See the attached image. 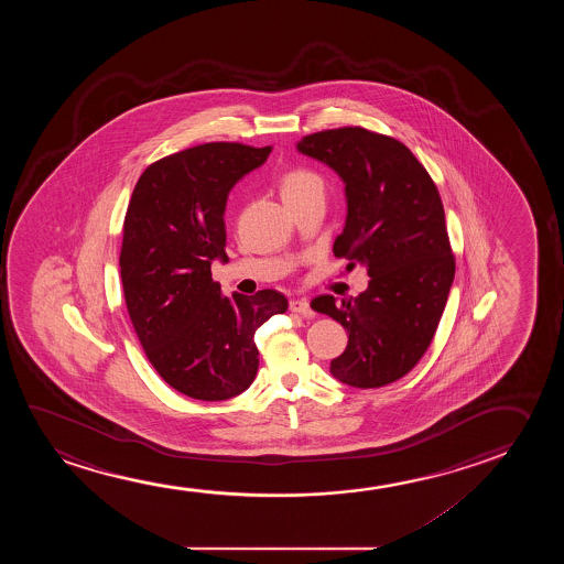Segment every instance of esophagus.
Returning <instances> with one entry per match:
<instances>
[{
    "mask_svg": "<svg viewBox=\"0 0 564 564\" xmlns=\"http://www.w3.org/2000/svg\"><path fill=\"white\" fill-rule=\"evenodd\" d=\"M289 308L294 314H301L304 317L314 316V310L310 308V302L306 299H293V301L289 302Z\"/></svg>",
    "mask_w": 564,
    "mask_h": 564,
    "instance_id": "obj_1",
    "label": "esophagus"
}]
</instances>
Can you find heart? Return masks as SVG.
Wrapping results in <instances>:
<instances>
[{
  "mask_svg": "<svg viewBox=\"0 0 564 564\" xmlns=\"http://www.w3.org/2000/svg\"><path fill=\"white\" fill-rule=\"evenodd\" d=\"M281 196L286 206H293L299 202L308 200V198H324L325 185L324 178L317 175L316 171L291 170L281 178Z\"/></svg>",
  "mask_w": 564,
  "mask_h": 564,
  "instance_id": "heart-1",
  "label": "heart"
}]
</instances>
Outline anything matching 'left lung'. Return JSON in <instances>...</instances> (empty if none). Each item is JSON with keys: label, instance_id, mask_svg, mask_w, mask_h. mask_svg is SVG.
I'll return each mask as SVG.
<instances>
[{"label": "left lung", "instance_id": "left-lung-1", "mask_svg": "<svg viewBox=\"0 0 564 564\" xmlns=\"http://www.w3.org/2000/svg\"><path fill=\"white\" fill-rule=\"evenodd\" d=\"M296 150L343 178L347 221L333 254L347 258V270L360 263L370 275L356 299L312 301L348 333L329 370L358 389L393 383L432 345L455 279L440 191L402 142L362 127L314 132Z\"/></svg>", "mask_w": 564, "mask_h": 564}]
</instances>
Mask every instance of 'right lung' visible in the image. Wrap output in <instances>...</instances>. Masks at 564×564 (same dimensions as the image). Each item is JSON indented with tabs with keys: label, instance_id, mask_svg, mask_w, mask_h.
Here are the masks:
<instances>
[{
	"label": "right lung",
	"instance_id": "add662e5",
	"mask_svg": "<svg viewBox=\"0 0 564 564\" xmlns=\"http://www.w3.org/2000/svg\"><path fill=\"white\" fill-rule=\"evenodd\" d=\"M271 147L208 142L148 165L123 224L121 281L140 345L178 393L225 401L258 371L254 333L289 308L285 294L224 296L212 262H227L225 206Z\"/></svg>",
	"mask_w": 564,
	"mask_h": 564
}]
</instances>
